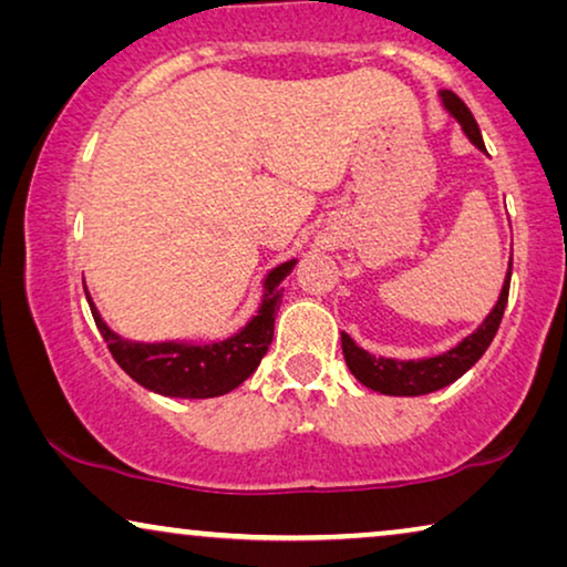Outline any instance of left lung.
<instances>
[{
    "instance_id": "left-lung-1",
    "label": "left lung",
    "mask_w": 567,
    "mask_h": 567,
    "mask_svg": "<svg viewBox=\"0 0 567 567\" xmlns=\"http://www.w3.org/2000/svg\"><path fill=\"white\" fill-rule=\"evenodd\" d=\"M441 100H444L446 111L462 123L464 134L470 136V142L475 144L477 150L485 152L483 134H480V126L475 115L470 113V107L449 90L441 92ZM511 262H514V258H511ZM511 268L514 266H508V276H506V284H503L501 299L498 305L493 307V312L487 315V320L480 324L477 332H472V336L464 338L460 346L452 348V351L444 355H436V359H423V361L377 359V355L361 351V348L343 332L340 340H343V355H346L348 369H351V374L359 379L363 386H369V390L382 392V394H394V398H417V394L436 392L441 386L456 382L464 371L475 367L480 355L487 351V346L493 343L495 332L501 328L503 312H506V301H508Z\"/></svg>"
}]
</instances>
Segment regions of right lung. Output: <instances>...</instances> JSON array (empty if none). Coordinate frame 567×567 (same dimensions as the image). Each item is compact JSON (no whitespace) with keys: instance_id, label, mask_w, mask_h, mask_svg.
Segmentation results:
<instances>
[{"instance_id":"add662e5","label":"right lung","mask_w":567,"mask_h":567,"mask_svg":"<svg viewBox=\"0 0 567 567\" xmlns=\"http://www.w3.org/2000/svg\"><path fill=\"white\" fill-rule=\"evenodd\" d=\"M291 268L293 260L270 270L266 278L268 291L258 315L235 338L214 346L128 343L105 328L90 297L87 301L100 336L105 338L107 351L134 382L157 394H165V398L206 400L231 392L258 369L262 355L268 353L270 340H274V322L284 299V289H278V284L291 274Z\"/></svg>"}]
</instances>
